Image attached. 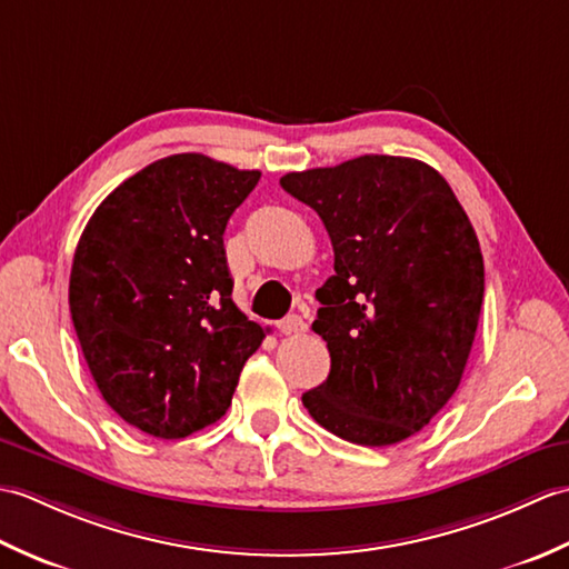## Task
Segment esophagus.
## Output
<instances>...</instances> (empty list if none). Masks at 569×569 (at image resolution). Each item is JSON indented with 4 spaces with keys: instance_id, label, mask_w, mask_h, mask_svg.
Instances as JSON below:
<instances>
[{
    "instance_id": "obj_1",
    "label": "esophagus",
    "mask_w": 569,
    "mask_h": 569,
    "mask_svg": "<svg viewBox=\"0 0 569 569\" xmlns=\"http://www.w3.org/2000/svg\"><path fill=\"white\" fill-rule=\"evenodd\" d=\"M278 330L283 335H298V332H306V322L300 316H288L278 322Z\"/></svg>"
}]
</instances>
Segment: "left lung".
Wrapping results in <instances>:
<instances>
[{
  "label": "left lung",
  "mask_w": 569,
  "mask_h": 569,
  "mask_svg": "<svg viewBox=\"0 0 569 569\" xmlns=\"http://www.w3.org/2000/svg\"><path fill=\"white\" fill-rule=\"evenodd\" d=\"M281 186L320 214L335 251L312 322L330 373L303 406L347 442H401L462 381L485 300L475 227L447 180L403 156L286 173Z\"/></svg>",
  "instance_id": "8db88e82"
}]
</instances>
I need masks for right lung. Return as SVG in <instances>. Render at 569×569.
<instances>
[{"instance_id": "add662e5", "label": "right lung", "mask_w": 569, "mask_h": 569, "mask_svg": "<svg viewBox=\"0 0 569 569\" xmlns=\"http://www.w3.org/2000/svg\"><path fill=\"white\" fill-rule=\"evenodd\" d=\"M259 171L176 153L127 178L90 217L70 271V316L114 413L180 440L220 420L263 330L232 300L229 217Z\"/></svg>"}]
</instances>
